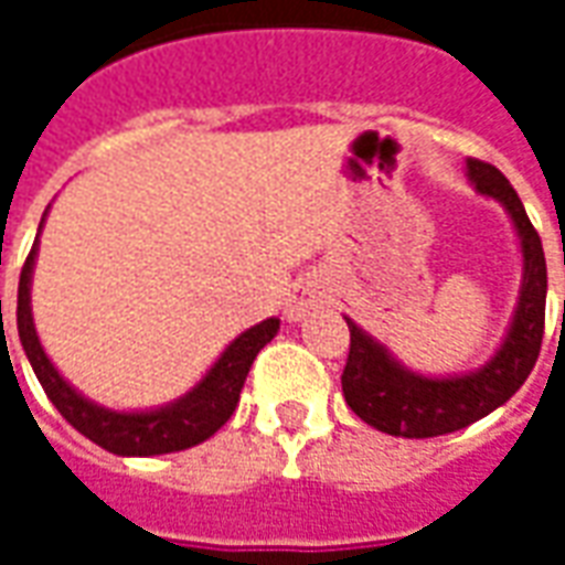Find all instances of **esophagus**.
I'll list each match as a JSON object with an SVG mask.
<instances>
[{"label": "esophagus", "instance_id": "1", "mask_svg": "<svg viewBox=\"0 0 565 565\" xmlns=\"http://www.w3.org/2000/svg\"><path fill=\"white\" fill-rule=\"evenodd\" d=\"M327 302V294L315 278H299L294 284V290L287 294V302H284V318L296 323V320H306L311 311H318L320 306Z\"/></svg>", "mask_w": 565, "mask_h": 565}]
</instances>
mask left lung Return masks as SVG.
I'll use <instances>...</instances> for the list:
<instances>
[{
    "instance_id": "8db88e82",
    "label": "left lung",
    "mask_w": 565,
    "mask_h": 565,
    "mask_svg": "<svg viewBox=\"0 0 565 565\" xmlns=\"http://www.w3.org/2000/svg\"><path fill=\"white\" fill-rule=\"evenodd\" d=\"M466 178L478 196L499 202L511 217L518 245H521L523 275L518 306L509 320V330L487 363L454 375H420L391 354L387 344L369 335L360 323L348 320L351 354L344 363L342 391L360 420L387 436L433 438L457 433L462 426L481 420L499 405H505L530 379L542 332H545L547 266L542 238L523 211L521 196L497 166L466 160Z\"/></svg>"
}]
</instances>
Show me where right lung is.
Listing matches in <instances>:
<instances>
[{
	"mask_svg": "<svg viewBox=\"0 0 565 565\" xmlns=\"http://www.w3.org/2000/svg\"><path fill=\"white\" fill-rule=\"evenodd\" d=\"M51 209V205H47ZM47 217V211H44ZM44 217L39 223L42 235ZM39 235L32 245L30 257L23 263L18 287V332L20 344L26 351L35 379L54 403L60 415L78 429L81 436L96 441L99 448L111 450L117 457H157V454H172V450H186L211 438L221 429L238 405V393L245 387L250 363L266 344L278 335L281 320L266 318L257 327L238 332L233 342L226 344L221 356L211 363V369L202 379L172 403L153 405V408H132V412H117L105 405L93 403L84 393L68 384L60 369L44 354L42 339L35 332L32 320V271H35V257H39ZM2 320V302H0Z\"/></svg>",
	"mask_w": 565,
	"mask_h": 565,
	"instance_id": "obj_1",
	"label": "right lung"
}]
</instances>
